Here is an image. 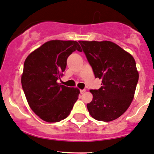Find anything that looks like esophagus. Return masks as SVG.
Masks as SVG:
<instances>
[{
	"label": "esophagus",
	"instance_id": "34e87169",
	"mask_svg": "<svg viewBox=\"0 0 154 154\" xmlns=\"http://www.w3.org/2000/svg\"><path fill=\"white\" fill-rule=\"evenodd\" d=\"M85 92H86V90H85V89H84V90H80L81 94H84V93H85Z\"/></svg>",
	"mask_w": 154,
	"mask_h": 154
}]
</instances>
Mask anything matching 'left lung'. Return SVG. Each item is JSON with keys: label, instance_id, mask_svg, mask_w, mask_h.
<instances>
[{"label": "left lung", "instance_id": "8db88e82", "mask_svg": "<svg viewBox=\"0 0 154 154\" xmlns=\"http://www.w3.org/2000/svg\"><path fill=\"white\" fill-rule=\"evenodd\" d=\"M95 77L101 79L99 90H90L93 100L87 104L90 116L110 122L128 110L134 97L139 72L134 57L107 41H79Z\"/></svg>", "mask_w": 154, "mask_h": 154}]
</instances>
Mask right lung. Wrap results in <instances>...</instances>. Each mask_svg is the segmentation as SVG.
<instances>
[{"instance_id": "right-lung-1", "label": "right lung", "mask_w": 154, "mask_h": 154, "mask_svg": "<svg viewBox=\"0 0 154 154\" xmlns=\"http://www.w3.org/2000/svg\"><path fill=\"white\" fill-rule=\"evenodd\" d=\"M75 50L82 51L77 42L53 40L44 43L25 60L22 88L30 108L44 121L64 119L79 98V89L57 82L65 70L66 59Z\"/></svg>"}]
</instances>
